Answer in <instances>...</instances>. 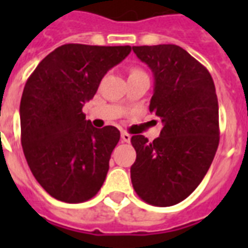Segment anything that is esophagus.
<instances>
[{"instance_id":"1","label":"esophagus","mask_w":248,"mask_h":248,"mask_svg":"<svg viewBox=\"0 0 248 248\" xmlns=\"http://www.w3.org/2000/svg\"><path fill=\"white\" fill-rule=\"evenodd\" d=\"M121 138H122L124 142H130V140H131V135H130L129 133H126V131H122V133H121Z\"/></svg>"}]
</instances>
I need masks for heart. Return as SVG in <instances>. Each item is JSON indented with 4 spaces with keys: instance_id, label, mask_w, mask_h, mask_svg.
Returning <instances> with one entry per match:
<instances>
[{
    "instance_id": "1",
    "label": "heart",
    "mask_w": 248,
    "mask_h": 248,
    "mask_svg": "<svg viewBox=\"0 0 248 248\" xmlns=\"http://www.w3.org/2000/svg\"><path fill=\"white\" fill-rule=\"evenodd\" d=\"M131 71H137V69H133V70H131Z\"/></svg>"
}]
</instances>
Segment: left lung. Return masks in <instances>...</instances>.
Returning a JSON list of instances; mask_svg holds the SVG:
<instances>
[{
	"label": "left lung",
	"instance_id": "8db88e82",
	"mask_svg": "<svg viewBox=\"0 0 248 248\" xmlns=\"http://www.w3.org/2000/svg\"><path fill=\"white\" fill-rule=\"evenodd\" d=\"M154 74L150 111L161 135L149 142L133 135L137 159L130 169L138 197L169 207L191 194L211 166L219 145V110L211 74L177 45L133 46Z\"/></svg>",
	"mask_w": 248,
	"mask_h": 248
}]
</instances>
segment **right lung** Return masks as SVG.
I'll use <instances>...</instances> for the list:
<instances>
[{
    "mask_svg": "<svg viewBox=\"0 0 248 248\" xmlns=\"http://www.w3.org/2000/svg\"><path fill=\"white\" fill-rule=\"evenodd\" d=\"M130 51L131 46L66 44L26 81L19 106L25 158L37 182L58 201L86 202L105 182L121 134L114 126L94 127L82 108Z\"/></svg>",
    "mask_w": 248,
    "mask_h": 248,
    "instance_id": "1",
    "label": "right lung"
}]
</instances>
